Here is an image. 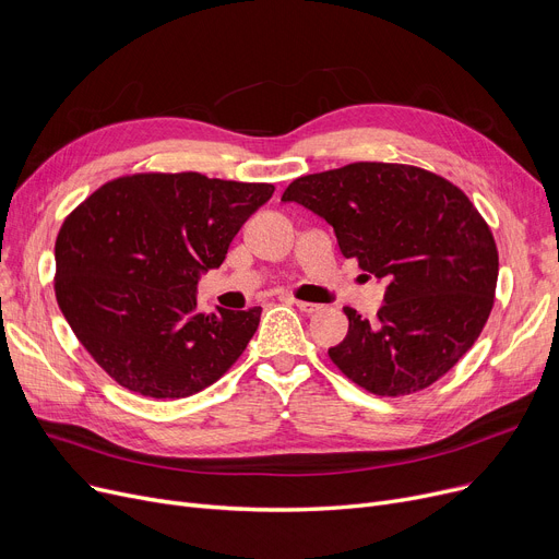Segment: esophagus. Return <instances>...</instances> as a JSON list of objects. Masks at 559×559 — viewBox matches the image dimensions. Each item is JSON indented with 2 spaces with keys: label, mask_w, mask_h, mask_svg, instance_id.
Instances as JSON below:
<instances>
[{
  "label": "esophagus",
  "mask_w": 559,
  "mask_h": 559,
  "mask_svg": "<svg viewBox=\"0 0 559 559\" xmlns=\"http://www.w3.org/2000/svg\"><path fill=\"white\" fill-rule=\"evenodd\" d=\"M292 304H295L301 312H306V314H312V312H317L321 306H317V304H310V301H292Z\"/></svg>",
  "instance_id": "obj_1"
}]
</instances>
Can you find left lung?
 Listing matches in <instances>:
<instances>
[{
  "label": "left lung",
  "mask_w": 559,
  "mask_h": 559,
  "mask_svg": "<svg viewBox=\"0 0 559 559\" xmlns=\"http://www.w3.org/2000/svg\"><path fill=\"white\" fill-rule=\"evenodd\" d=\"M281 201L326 219L344 258L385 278L373 321L344 308L337 369L378 396L426 390L474 346L493 306L498 251L468 197L432 171L350 163L292 181Z\"/></svg>",
  "instance_id": "obj_1"
}]
</instances>
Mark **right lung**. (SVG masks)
Returning a JSON list of instances; mask_svg holds the SVG:
<instances>
[{
    "label": "right lung",
    "mask_w": 559,
    "mask_h": 559,
    "mask_svg": "<svg viewBox=\"0 0 559 559\" xmlns=\"http://www.w3.org/2000/svg\"><path fill=\"white\" fill-rule=\"evenodd\" d=\"M272 194V183L199 171L131 174L66 217L56 238V301L115 383L152 399H186L242 356L262 308L205 314L194 292Z\"/></svg>",
    "instance_id": "right-lung-1"
}]
</instances>
